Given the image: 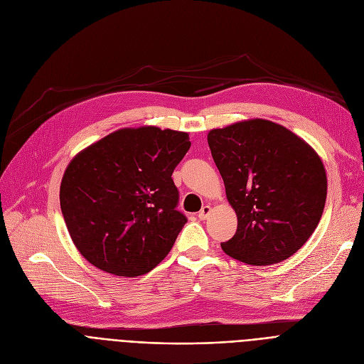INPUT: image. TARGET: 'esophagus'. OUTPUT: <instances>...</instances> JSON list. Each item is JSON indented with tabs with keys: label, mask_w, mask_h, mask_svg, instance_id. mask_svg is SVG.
I'll return each instance as SVG.
<instances>
[{
	"label": "esophagus",
	"mask_w": 364,
	"mask_h": 364,
	"mask_svg": "<svg viewBox=\"0 0 364 364\" xmlns=\"http://www.w3.org/2000/svg\"><path fill=\"white\" fill-rule=\"evenodd\" d=\"M209 214H211V206L205 205V206L200 209V213L198 214V217H199V220H205V218H208Z\"/></svg>",
	"instance_id": "1"
}]
</instances>
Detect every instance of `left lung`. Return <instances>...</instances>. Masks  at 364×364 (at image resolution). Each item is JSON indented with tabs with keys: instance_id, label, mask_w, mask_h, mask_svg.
<instances>
[{
	"instance_id": "8db88e82",
	"label": "left lung",
	"mask_w": 364,
	"mask_h": 364,
	"mask_svg": "<svg viewBox=\"0 0 364 364\" xmlns=\"http://www.w3.org/2000/svg\"><path fill=\"white\" fill-rule=\"evenodd\" d=\"M208 144L237 215L223 251L250 265L292 257L321 218L328 177L318 153L269 119H245L208 132Z\"/></svg>"
}]
</instances>
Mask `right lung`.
<instances>
[{"label": "right lung", "instance_id": "add662e5", "mask_svg": "<svg viewBox=\"0 0 364 364\" xmlns=\"http://www.w3.org/2000/svg\"><path fill=\"white\" fill-rule=\"evenodd\" d=\"M188 132L121 128L76 153L60 183V208L76 250L121 277L149 273L168 255L187 218L171 176Z\"/></svg>", "mask_w": 364, "mask_h": 364}]
</instances>
